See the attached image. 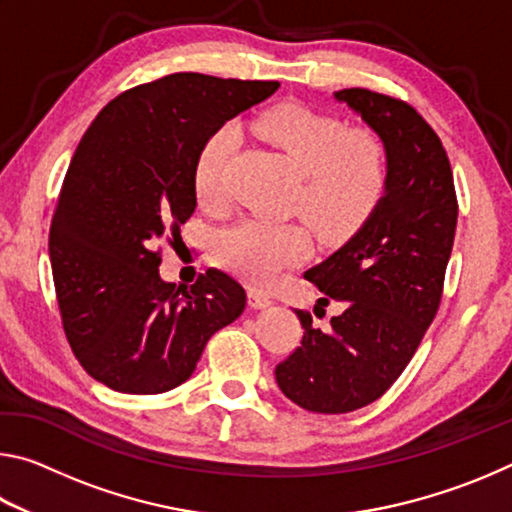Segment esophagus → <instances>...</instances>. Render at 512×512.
<instances>
[{
  "label": "esophagus",
  "instance_id": "obj_1",
  "mask_svg": "<svg viewBox=\"0 0 512 512\" xmlns=\"http://www.w3.org/2000/svg\"><path fill=\"white\" fill-rule=\"evenodd\" d=\"M248 305L253 309H266L273 305V298L266 296V293H262L259 289H250L248 291Z\"/></svg>",
  "mask_w": 512,
  "mask_h": 512
}]
</instances>
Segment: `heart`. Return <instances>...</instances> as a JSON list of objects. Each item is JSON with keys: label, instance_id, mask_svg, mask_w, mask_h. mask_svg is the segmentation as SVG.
<instances>
[{"label": "heart", "instance_id": "1", "mask_svg": "<svg viewBox=\"0 0 512 512\" xmlns=\"http://www.w3.org/2000/svg\"><path fill=\"white\" fill-rule=\"evenodd\" d=\"M259 133L298 173V207L318 235H350L368 219L384 194L386 146L366 128H345L339 119L307 106H280L259 121ZM235 133L210 135L194 164L196 201L207 210L228 203V167ZM309 255L307 232L296 223L244 219L221 230L214 257L244 280L268 287Z\"/></svg>", "mask_w": 512, "mask_h": 512}]
</instances>
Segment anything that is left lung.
<instances>
[{
  "label": "left lung",
  "instance_id": "obj_1",
  "mask_svg": "<svg viewBox=\"0 0 512 512\" xmlns=\"http://www.w3.org/2000/svg\"><path fill=\"white\" fill-rule=\"evenodd\" d=\"M334 99L384 142L388 176L361 228L305 273L318 305L343 311L323 332L298 309L302 345L275 368L280 391L314 413L357 411L402 375L438 311L458 219L443 142L409 103L363 88Z\"/></svg>",
  "mask_w": 512,
  "mask_h": 512
}]
</instances>
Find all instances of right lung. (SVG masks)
<instances>
[{"mask_svg": "<svg viewBox=\"0 0 512 512\" xmlns=\"http://www.w3.org/2000/svg\"><path fill=\"white\" fill-rule=\"evenodd\" d=\"M277 81L178 72L112 99L81 137L49 230L67 341L112 391L155 395L192 377L205 343L246 307L223 271L180 289L155 244L196 210L194 164L225 121Z\"/></svg>", "mask_w": 512, "mask_h": 512, "instance_id": "obj_1", "label": "right lung"}]
</instances>
